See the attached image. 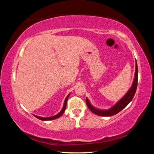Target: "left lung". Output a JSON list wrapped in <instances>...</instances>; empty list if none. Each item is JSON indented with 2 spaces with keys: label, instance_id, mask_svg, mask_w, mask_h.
<instances>
[{
  "label": "left lung",
  "instance_id": "1",
  "mask_svg": "<svg viewBox=\"0 0 154 154\" xmlns=\"http://www.w3.org/2000/svg\"><path fill=\"white\" fill-rule=\"evenodd\" d=\"M137 83H138V67H137V64L136 61V71H135V76H134V82H133V83H132V87L129 90V91L125 95L124 97L116 104V105L107 111L98 110V109L94 108L93 106L90 105L89 100L86 98L85 101H86L88 107L89 108L90 110L92 111V113H94L96 115H98V116H114V115L118 113L119 111H121L122 109L126 107V106L130 103V101L132 100L135 93H136L137 88Z\"/></svg>",
  "mask_w": 154,
  "mask_h": 154
}]
</instances>
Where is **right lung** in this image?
Segmentation results:
<instances>
[{
  "label": "right lung",
  "mask_w": 154,
  "mask_h": 154,
  "mask_svg": "<svg viewBox=\"0 0 154 154\" xmlns=\"http://www.w3.org/2000/svg\"><path fill=\"white\" fill-rule=\"evenodd\" d=\"M70 95V94L69 95H68L66 96V99H65L64 100V106H63V108H62V111L60 112V113L56 115V116H52V117H50V118H42V117H39V116H35L36 118H38V119H41V120H44V121H48V120H52V119H57L58 118L60 117L62 114L64 113V112L65 111V109H66V103H67V100H68V98H69V96Z\"/></svg>",
  "instance_id": "add662e5"
}]
</instances>
